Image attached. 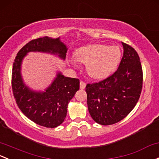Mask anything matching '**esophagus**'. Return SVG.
Listing matches in <instances>:
<instances>
[{
  "mask_svg": "<svg viewBox=\"0 0 159 159\" xmlns=\"http://www.w3.org/2000/svg\"><path fill=\"white\" fill-rule=\"evenodd\" d=\"M85 87H86V84H85V82L84 81H80V89H84Z\"/></svg>",
  "mask_w": 159,
  "mask_h": 159,
  "instance_id": "obj_1",
  "label": "esophagus"
}]
</instances>
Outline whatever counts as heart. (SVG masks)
<instances>
[{
  "mask_svg": "<svg viewBox=\"0 0 159 159\" xmlns=\"http://www.w3.org/2000/svg\"><path fill=\"white\" fill-rule=\"evenodd\" d=\"M75 58L69 60L78 68V61L86 65V71L91 78L103 80L116 70L121 59V50L116 46L92 44L82 46L75 51Z\"/></svg>",
  "mask_w": 159,
  "mask_h": 159,
  "instance_id": "obj_1",
  "label": "heart"
}]
</instances>
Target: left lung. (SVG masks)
Wrapping results in <instances>:
<instances>
[{
    "label": "left lung",
    "mask_w": 159,
    "mask_h": 159,
    "mask_svg": "<svg viewBox=\"0 0 159 159\" xmlns=\"http://www.w3.org/2000/svg\"><path fill=\"white\" fill-rule=\"evenodd\" d=\"M123 56L115 73L103 81L86 86L88 111L96 123L112 125L124 119L135 107L143 88L139 56L122 43Z\"/></svg>",
    "instance_id": "1"
}]
</instances>
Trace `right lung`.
Masks as SVG:
<instances>
[{"instance_id": "add662e5", "label": "right lung", "mask_w": 159, "mask_h": 159, "mask_svg": "<svg viewBox=\"0 0 159 159\" xmlns=\"http://www.w3.org/2000/svg\"><path fill=\"white\" fill-rule=\"evenodd\" d=\"M68 48L60 37L44 36L31 40L18 52L12 70V89L17 106L23 114L39 126L55 128L64 122L69 101L79 90V80L57 71L44 91H35L24 83L21 74L23 58L29 52H43L66 59Z\"/></svg>"}]
</instances>
